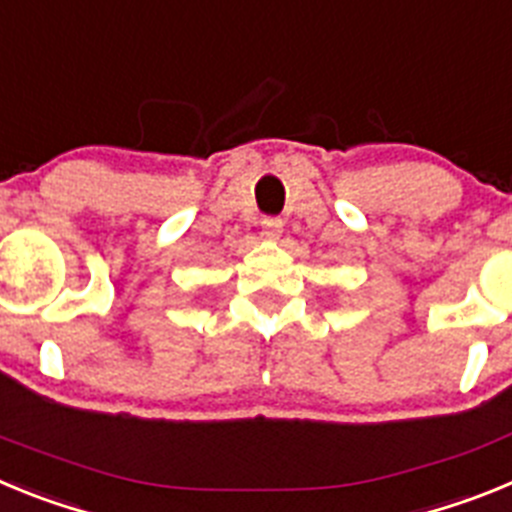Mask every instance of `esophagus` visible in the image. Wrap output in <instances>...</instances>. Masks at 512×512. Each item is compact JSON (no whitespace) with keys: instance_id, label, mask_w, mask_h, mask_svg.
Masks as SVG:
<instances>
[{"instance_id":"34e87169","label":"esophagus","mask_w":512,"mask_h":512,"mask_svg":"<svg viewBox=\"0 0 512 512\" xmlns=\"http://www.w3.org/2000/svg\"><path fill=\"white\" fill-rule=\"evenodd\" d=\"M282 220L274 215H266L264 220H261V230H264L266 238H279V233H282Z\"/></svg>"}]
</instances>
